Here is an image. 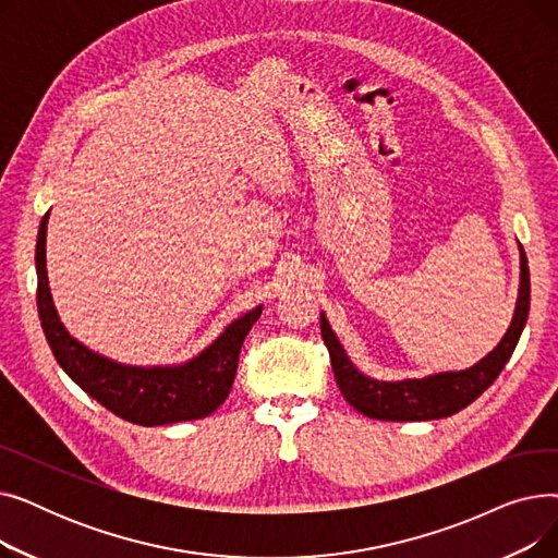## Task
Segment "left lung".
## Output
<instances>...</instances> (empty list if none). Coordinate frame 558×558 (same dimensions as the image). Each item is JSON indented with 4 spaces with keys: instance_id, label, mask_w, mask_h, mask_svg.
<instances>
[{
    "instance_id": "left-lung-1",
    "label": "left lung",
    "mask_w": 558,
    "mask_h": 558,
    "mask_svg": "<svg viewBox=\"0 0 558 558\" xmlns=\"http://www.w3.org/2000/svg\"><path fill=\"white\" fill-rule=\"evenodd\" d=\"M518 248L520 284L511 324L500 343L486 357L461 371H441L404 379H375L364 375L348 357L345 348L328 324V316L320 312V335L330 350L335 379L345 402L355 407L360 414L377 421H434L448 418L477 400L513 355L526 316H530V267H526V255L520 244Z\"/></svg>"
}]
</instances>
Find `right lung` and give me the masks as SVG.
Segmentation results:
<instances>
[{
	"label": "right lung",
	"mask_w": 558,
	"mask_h": 558,
	"mask_svg": "<svg viewBox=\"0 0 558 558\" xmlns=\"http://www.w3.org/2000/svg\"><path fill=\"white\" fill-rule=\"evenodd\" d=\"M47 223L49 213L40 221L36 244L38 314L61 368L87 396L110 409L114 416L135 425H171L217 412L234 383L242 343L264 305L230 320L213 343L187 362L160 366L114 362L72 337L56 312L47 278Z\"/></svg>",
	"instance_id": "1"
}]
</instances>
